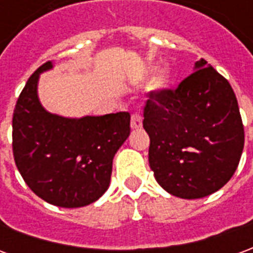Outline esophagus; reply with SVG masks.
Returning a JSON list of instances; mask_svg holds the SVG:
<instances>
[{
    "label": "esophagus",
    "instance_id": "esophagus-1",
    "mask_svg": "<svg viewBox=\"0 0 253 253\" xmlns=\"http://www.w3.org/2000/svg\"><path fill=\"white\" fill-rule=\"evenodd\" d=\"M142 127V118L139 114H132L131 115V128H139Z\"/></svg>",
    "mask_w": 253,
    "mask_h": 253
}]
</instances>
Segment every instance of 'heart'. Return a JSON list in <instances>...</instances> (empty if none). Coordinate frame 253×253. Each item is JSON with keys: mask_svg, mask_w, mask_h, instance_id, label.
<instances>
[{"mask_svg": "<svg viewBox=\"0 0 253 253\" xmlns=\"http://www.w3.org/2000/svg\"><path fill=\"white\" fill-rule=\"evenodd\" d=\"M159 84H161V85H163V84H165V78L164 77H161L159 80Z\"/></svg>", "mask_w": 253, "mask_h": 253, "instance_id": "b5f03b06", "label": "heart"}]
</instances>
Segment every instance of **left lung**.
I'll list each match as a JSON object with an SVG mask.
<instances>
[{"mask_svg": "<svg viewBox=\"0 0 253 253\" xmlns=\"http://www.w3.org/2000/svg\"><path fill=\"white\" fill-rule=\"evenodd\" d=\"M143 128L156 180L183 199L203 198L225 186L244 149L233 88L205 59L175 89L149 92Z\"/></svg>", "mask_w": 253, "mask_h": 253, "instance_id": "left-lung-1", "label": "left lung"}]
</instances>
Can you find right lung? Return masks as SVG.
I'll return each instance as SVG.
<instances>
[{
	"label": "right lung",
	"mask_w": 253,
	"mask_h": 253,
	"mask_svg": "<svg viewBox=\"0 0 253 253\" xmlns=\"http://www.w3.org/2000/svg\"><path fill=\"white\" fill-rule=\"evenodd\" d=\"M43 63L25 84L12 119L16 167L27 186L59 207H83L97 201L110 186L114 156L130 135V114L67 119L47 112L36 85Z\"/></svg>",
	"instance_id": "add662e5"
}]
</instances>
